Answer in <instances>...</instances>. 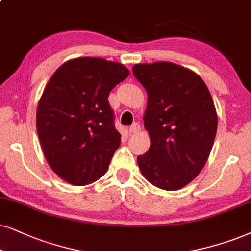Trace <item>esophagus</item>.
<instances>
[{
  "mask_svg": "<svg viewBox=\"0 0 251 251\" xmlns=\"http://www.w3.org/2000/svg\"><path fill=\"white\" fill-rule=\"evenodd\" d=\"M140 129H141V126H140V124L139 123H134V124H133V125H131L128 127V132L129 133H136V132H139Z\"/></svg>",
  "mask_w": 251,
  "mask_h": 251,
  "instance_id": "esophagus-1",
  "label": "esophagus"
}]
</instances>
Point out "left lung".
<instances>
[{"label": "left lung", "mask_w": 251, "mask_h": 251, "mask_svg": "<svg viewBox=\"0 0 251 251\" xmlns=\"http://www.w3.org/2000/svg\"><path fill=\"white\" fill-rule=\"evenodd\" d=\"M133 75L145 87L143 116L150 147L138 156L142 176L164 190L182 188L205 165L217 132V112L201 76L170 62L136 64Z\"/></svg>", "instance_id": "8db88e82"}]
</instances>
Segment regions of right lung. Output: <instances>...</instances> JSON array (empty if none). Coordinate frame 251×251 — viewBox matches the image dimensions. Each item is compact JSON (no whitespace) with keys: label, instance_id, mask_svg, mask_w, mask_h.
<instances>
[{"label":"right lung","instance_id":"1","mask_svg":"<svg viewBox=\"0 0 251 251\" xmlns=\"http://www.w3.org/2000/svg\"><path fill=\"white\" fill-rule=\"evenodd\" d=\"M129 75L103 58L65 62L47 83L36 111V129L45 157L66 182L92 183L106 172L120 146L108 98Z\"/></svg>","mask_w":251,"mask_h":251}]
</instances>
